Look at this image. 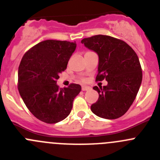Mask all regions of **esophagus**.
I'll list each match as a JSON object with an SVG mask.
<instances>
[{
    "instance_id": "esophagus-1",
    "label": "esophagus",
    "mask_w": 160,
    "mask_h": 160,
    "mask_svg": "<svg viewBox=\"0 0 160 160\" xmlns=\"http://www.w3.org/2000/svg\"><path fill=\"white\" fill-rule=\"evenodd\" d=\"M90 89V87H82V90H83V91H86V90H89Z\"/></svg>"
}]
</instances>
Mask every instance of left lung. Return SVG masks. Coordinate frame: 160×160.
Instances as JSON below:
<instances>
[{
  "label": "left lung",
  "instance_id": "left-lung-1",
  "mask_svg": "<svg viewBox=\"0 0 160 160\" xmlns=\"http://www.w3.org/2000/svg\"><path fill=\"white\" fill-rule=\"evenodd\" d=\"M81 43L98 53L97 81H108L107 86L93 89L99 93L92 112L105 119L122 117L129 109L139 90L142 72L135 52L125 42L108 35H98L83 38Z\"/></svg>",
  "mask_w": 160,
  "mask_h": 160
}]
</instances>
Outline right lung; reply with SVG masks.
Returning <instances> with one entry per match:
<instances>
[{
	"label": "right lung",
	"mask_w": 160,
	"mask_h": 160,
	"mask_svg": "<svg viewBox=\"0 0 160 160\" xmlns=\"http://www.w3.org/2000/svg\"><path fill=\"white\" fill-rule=\"evenodd\" d=\"M76 47V42L46 40L22 57L18 67L19 93L31 113L42 122L54 124L65 119L81 90L76 83L64 88L56 84Z\"/></svg>",
	"instance_id": "add662e5"
}]
</instances>
